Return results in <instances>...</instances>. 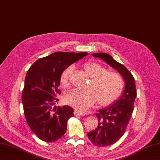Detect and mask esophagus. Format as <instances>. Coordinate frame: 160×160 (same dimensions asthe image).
I'll return each instance as SVG.
<instances>
[{"label": "esophagus", "instance_id": "esophagus-1", "mask_svg": "<svg viewBox=\"0 0 160 160\" xmlns=\"http://www.w3.org/2000/svg\"><path fill=\"white\" fill-rule=\"evenodd\" d=\"M74 115L75 116H86L87 115V113L83 112H81L78 109H75L74 110Z\"/></svg>", "mask_w": 160, "mask_h": 160}]
</instances>
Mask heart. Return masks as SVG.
<instances>
[{
    "label": "heart",
    "mask_w": 160,
    "mask_h": 160,
    "mask_svg": "<svg viewBox=\"0 0 160 160\" xmlns=\"http://www.w3.org/2000/svg\"><path fill=\"white\" fill-rule=\"evenodd\" d=\"M87 74L91 78L85 91H73L65 96L66 103L80 110H86L95 103L102 105H109L120 95L124 87V81L119 73L108 71L103 65L98 63L89 62L84 65ZM73 70L72 65L64 69L61 73V83L68 87Z\"/></svg>",
    "instance_id": "b5f03b06"
}]
</instances>
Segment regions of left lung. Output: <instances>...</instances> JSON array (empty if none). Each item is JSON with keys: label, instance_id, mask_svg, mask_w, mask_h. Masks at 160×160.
<instances>
[{"label": "left lung", "instance_id": "8db88e82", "mask_svg": "<svg viewBox=\"0 0 160 160\" xmlns=\"http://www.w3.org/2000/svg\"><path fill=\"white\" fill-rule=\"evenodd\" d=\"M92 55L116 69L125 82L122 96L108 107L99 110V113L95 114L99 121L97 128L87 133L94 145L106 147L114 144L124 134L133 112L137 97L136 87L134 77L128 69L113 59L111 55L105 52L92 53Z\"/></svg>", "mask_w": 160, "mask_h": 160}]
</instances>
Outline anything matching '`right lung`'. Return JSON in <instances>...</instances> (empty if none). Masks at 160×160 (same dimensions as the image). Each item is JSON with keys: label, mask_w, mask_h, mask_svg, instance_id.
Listing matches in <instances>:
<instances>
[{"label": "right lung", "mask_w": 160, "mask_h": 160, "mask_svg": "<svg viewBox=\"0 0 160 160\" xmlns=\"http://www.w3.org/2000/svg\"><path fill=\"white\" fill-rule=\"evenodd\" d=\"M88 52H56L38 59L28 69L22 101L26 120L36 136L45 142H54L63 136L67 122L73 116L69 106L54 107L61 73ZM58 103V102H57Z\"/></svg>", "instance_id": "obj_1"}]
</instances>
